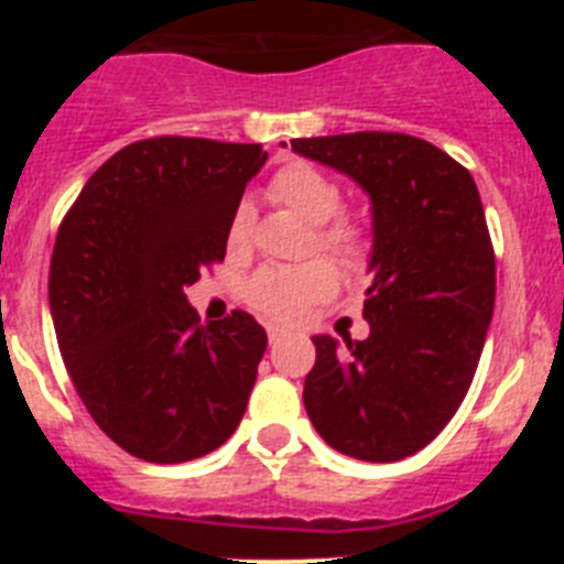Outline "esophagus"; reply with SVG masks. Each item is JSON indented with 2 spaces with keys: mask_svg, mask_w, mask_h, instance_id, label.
<instances>
[{
  "mask_svg": "<svg viewBox=\"0 0 564 564\" xmlns=\"http://www.w3.org/2000/svg\"><path fill=\"white\" fill-rule=\"evenodd\" d=\"M288 336V330L285 327H276V325H268V341L271 344H276V341H282V338Z\"/></svg>",
  "mask_w": 564,
  "mask_h": 564,
  "instance_id": "1",
  "label": "esophagus"
}]
</instances>
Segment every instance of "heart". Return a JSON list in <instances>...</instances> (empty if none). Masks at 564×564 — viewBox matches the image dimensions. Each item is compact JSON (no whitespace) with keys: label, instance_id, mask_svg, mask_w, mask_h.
I'll list each match as a JSON object with an SVG mask.
<instances>
[{"label":"heart","instance_id":"heart-1","mask_svg":"<svg viewBox=\"0 0 564 564\" xmlns=\"http://www.w3.org/2000/svg\"><path fill=\"white\" fill-rule=\"evenodd\" d=\"M273 200H279L311 226H318L316 242L322 251L356 265L367 253V234L358 223L336 217L341 208V192L322 169L293 161L279 169L271 181ZM253 208L239 203L228 220V246L234 251L248 246ZM336 271L327 262H307L299 268H262L246 282V302L273 322H296L307 307L333 296Z\"/></svg>","mask_w":564,"mask_h":564}]
</instances>
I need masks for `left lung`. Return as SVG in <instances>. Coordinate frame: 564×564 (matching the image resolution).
Returning <instances> with one entry per match:
<instances>
[{
    "label": "left lung",
    "instance_id": "8db88e82",
    "mask_svg": "<svg viewBox=\"0 0 564 564\" xmlns=\"http://www.w3.org/2000/svg\"><path fill=\"white\" fill-rule=\"evenodd\" d=\"M293 152L347 174L372 203L370 336H316L305 410L341 455L392 463L435 441L466 398L491 313L495 248L475 177L401 132L296 138Z\"/></svg>",
    "mask_w": 564,
    "mask_h": 564
}]
</instances>
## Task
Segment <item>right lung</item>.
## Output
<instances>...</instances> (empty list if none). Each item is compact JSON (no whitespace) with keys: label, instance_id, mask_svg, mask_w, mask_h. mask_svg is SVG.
Instances as JSON below:
<instances>
[{"label":"right lung","instance_id":"right-lung-1","mask_svg":"<svg viewBox=\"0 0 564 564\" xmlns=\"http://www.w3.org/2000/svg\"><path fill=\"white\" fill-rule=\"evenodd\" d=\"M259 143L149 138L87 181L50 259L58 350L93 421L147 463H186L234 435L268 336L234 311L200 325L183 288L226 257Z\"/></svg>","mask_w":564,"mask_h":564}]
</instances>
